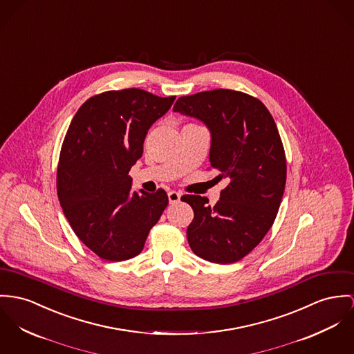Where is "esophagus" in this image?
<instances>
[{
	"label": "esophagus",
	"mask_w": 354,
	"mask_h": 354,
	"mask_svg": "<svg viewBox=\"0 0 354 354\" xmlns=\"http://www.w3.org/2000/svg\"><path fill=\"white\" fill-rule=\"evenodd\" d=\"M168 201L169 203H176L180 201V194L178 191H169L168 192Z\"/></svg>",
	"instance_id": "obj_1"
}]
</instances>
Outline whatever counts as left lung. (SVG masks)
<instances>
[{
	"instance_id": "1",
	"label": "left lung",
	"mask_w": 354,
	"mask_h": 354,
	"mask_svg": "<svg viewBox=\"0 0 354 354\" xmlns=\"http://www.w3.org/2000/svg\"><path fill=\"white\" fill-rule=\"evenodd\" d=\"M174 111L209 128L210 165L227 183L213 207L206 196L180 198L194 210L189 244L207 261L236 263L268 233L283 198L287 164L274 120L260 100L227 88L180 97Z\"/></svg>"
}]
</instances>
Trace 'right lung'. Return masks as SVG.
<instances>
[{"mask_svg": "<svg viewBox=\"0 0 354 354\" xmlns=\"http://www.w3.org/2000/svg\"><path fill=\"white\" fill-rule=\"evenodd\" d=\"M174 101L141 88L105 91L88 98L68 127L57 164L59 202L78 239L104 260L137 256L168 205L163 189L131 190L129 171L148 129Z\"/></svg>", "mask_w": 354, "mask_h": 354, "instance_id": "1", "label": "right lung"}]
</instances>
